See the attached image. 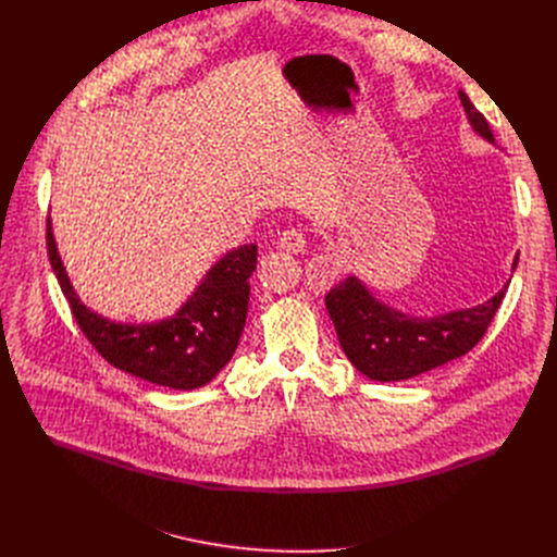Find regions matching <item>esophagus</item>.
<instances>
[{"mask_svg":"<svg viewBox=\"0 0 557 557\" xmlns=\"http://www.w3.org/2000/svg\"><path fill=\"white\" fill-rule=\"evenodd\" d=\"M280 249L286 253H301L306 249V235L301 233V228H286L280 235Z\"/></svg>","mask_w":557,"mask_h":557,"instance_id":"esophagus-1","label":"esophagus"}]
</instances>
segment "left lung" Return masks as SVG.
<instances>
[{"mask_svg":"<svg viewBox=\"0 0 557 557\" xmlns=\"http://www.w3.org/2000/svg\"><path fill=\"white\" fill-rule=\"evenodd\" d=\"M458 97L473 129L494 140L487 119L462 90ZM505 290L475 308L421 320L381 304L357 277H348L326 295V308L346 357L361 374L372 381H406L467 355L479 344Z\"/></svg>","mask_w":557,"mask_h":557,"instance_id":"left-lung-1","label":"left lung"}]
</instances>
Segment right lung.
I'll return each mask as SVG.
<instances>
[{"instance_id":"obj_1","label":"right lung","mask_w":557,"mask_h":557,"mask_svg":"<svg viewBox=\"0 0 557 557\" xmlns=\"http://www.w3.org/2000/svg\"><path fill=\"white\" fill-rule=\"evenodd\" d=\"M46 224L48 258L72 317L108 363L174 389L202 387L228 363L247 322L249 277L258 264L256 245L228 251L170 320L129 326L108 322L78 301L57 253L50 218Z\"/></svg>"}]
</instances>
